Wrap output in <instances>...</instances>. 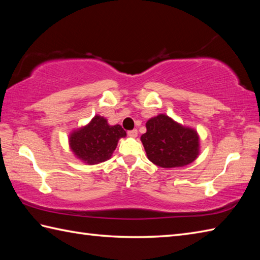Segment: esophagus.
I'll return each instance as SVG.
<instances>
[{"label": "esophagus", "mask_w": 260, "mask_h": 260, "mask_svg": "<svg viewBox=\"0 0 260 260\" xmlns=\"http://www.w3.org/2000/svg\"><path fill=\"white\" fill-rule=\"evenodd\" d=\"M127 134H128V136H131V137H136L139 133H137V129H132V131L127 132Z\"/></svg>", "instance_id": "34e87169"}]
</instances>
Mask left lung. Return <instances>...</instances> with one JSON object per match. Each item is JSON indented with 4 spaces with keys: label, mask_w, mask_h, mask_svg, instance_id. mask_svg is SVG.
Returning <instances> with one entry per match:
<instances>
[{
    "label": "left lung",
    "mask_w": 260,
    "mask_h": 260,
    "mask_svg": "<svg viewBox=\"0 0 260 260\" xmlns=\"http://www.w3.org/2000/svg\"><path fill=\"white\" fill-rule=\"evenodd\" d=\"M141 136L147 157L161 168H179L192 163L199 154V136L167 115H158L146 123Z\"/></svg>",
    "instance_id": "left-lung-1"
}]
</instances>
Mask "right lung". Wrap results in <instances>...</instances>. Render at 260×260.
Wrapping results in <instances>:
<instances>
[{
    "mask_svg": "<svg viewBox=\"0 0 260 260\" xmlns=\"http://www.w3.org/2000/svg\"><path fill=\"white\" fill-rule=\"evenodd\" d=\"M126 132L120 125L110 126L102 116H95L87 126L70 135V147L82 161L97 164L112 156L120 137Z\"/></svg>",
    "mask_w": 260,
    "mask_h": 260,
    "instance_id": "obj_1",
    "label": "right lung"
}]
</instances>
